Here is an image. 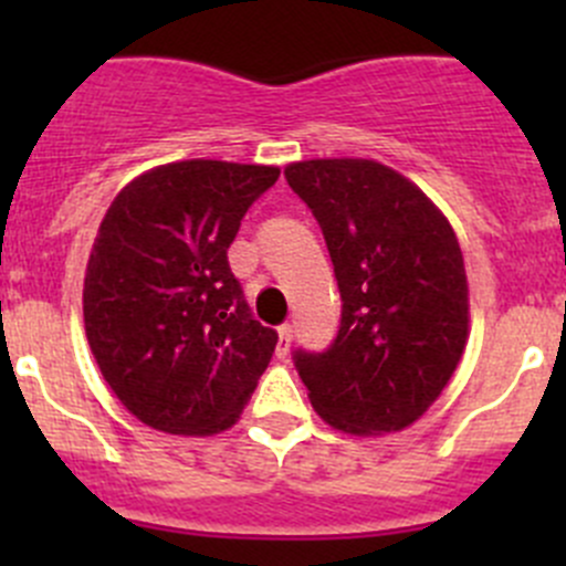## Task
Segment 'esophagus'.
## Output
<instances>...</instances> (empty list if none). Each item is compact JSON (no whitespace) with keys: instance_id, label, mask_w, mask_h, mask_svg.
Listing matches in <instances>:
<instances>
[{"instance_id":"obj_1","label":"esophagus","mask_w":566,"mask_h":566,"mask_svg":"<svg viewBox=\"0 0 566 566\" xmlns=\"http://www.w3.org/2000/svg\"><path fill=\"white\" fill-rule=\"evenodd\" d=\"M290 347H293V325L284 323V325H279V347H276V356H279V358L287 356Z\"/></svg>"}]
</instances>
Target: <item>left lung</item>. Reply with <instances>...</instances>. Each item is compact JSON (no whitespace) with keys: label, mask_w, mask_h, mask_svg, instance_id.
<instances>
[{"label":"left lung","mask_w":566,"mask_h":566,"mask_svg":"<svg viewBox=\"0 0 566 566\" xmlns=\"http://www.w3.org/2000/svg\"><path fill=\"white\" fill-rule=\"evenodd\" d=\"M323 227L342 295L325 353H295L319 419L347 436H389L441 397L468 342V279L452 224L397 169L373 158L284 167Z\"/></svg>","instance_id":"8db88e82"}]
</instances>
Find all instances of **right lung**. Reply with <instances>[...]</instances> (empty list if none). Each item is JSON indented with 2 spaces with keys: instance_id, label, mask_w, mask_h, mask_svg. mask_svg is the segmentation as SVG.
<instances>
[{
  "instance_id": "right-lung-1",
  "label": "right lung",
  "mask_w": 566,
  "mask_h": 566,
  "mask_svg": "<svg viewBox=\"0 0 566 566\" xmlns=\"http://www.w3.org/2000/svg\"><path fill=\"white\" fill-rule=\"evenodd\" d=\"M276 177L191 158L147 169L108 205L84 273V331L142 424L216 436L241 419L279 336L251 317L227 249Z\"/></svg>"
}]
</instances>
